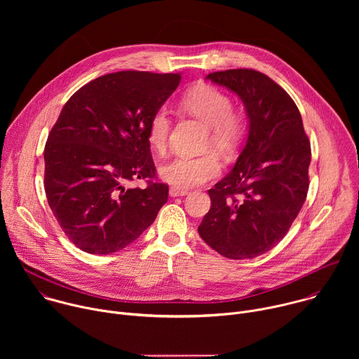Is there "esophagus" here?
<instances>
[{
    "label": "esophagus",
    "mask_w": 359,
    "mask_h": 359,
    "mask_svg": "<svg viewBox=\"0 0 359 359\" xmlns=\"http://www.w3.org/2000/svg\"><path fill=\"white\" fill-rule=\"evenodd\" d=\"M187 193H189V190H186V189H180V187H176V186H172V187L169 189V194H170L172 197L186 196Z\"/></svg>",
    "instance_id": "obj_1"
}]
</instances>
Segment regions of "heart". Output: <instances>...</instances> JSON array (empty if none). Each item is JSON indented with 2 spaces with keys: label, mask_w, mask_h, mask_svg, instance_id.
Instances as JSON below:
<instances>
[{
  "label": "heart",
  "mask_w": 359,
  "mask_h": 359,
  "mask_svg": "<svg viewBox=\"0 0 359 359\" xmlns=\"http://www.w3.org/2000/svg\"><path fill=\"white\" fill-rule=\"evenodd\" d=\"M231 97L213 85H198L182 99V108L191 116L208 125L206 147H213L229 158L240 147L245 137L247 122L244 116L231 109ZM172 121L165 108L158 109L149 119L147 140L156 151H165L169 140ZM222 163L213 151L200 156L179 155L161 168V176L180 189L200 186L216 179Z\"/></svg>",
  "instance_id": "b5f03b06"
}]
</instances>
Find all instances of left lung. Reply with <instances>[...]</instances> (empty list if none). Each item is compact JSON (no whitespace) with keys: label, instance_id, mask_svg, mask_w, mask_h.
<instances>
[{"label":"left lung","instance_id":"obj_1","mask_svg":"<svg viewBox=\"0 0 359 359\" xmlns=\"http://www.w3.org/2000/svg\"><path fill=\"white\" fill-rule=\"evenodd\" d=\"M206 79L240 96L248 135L236 166L209 190L212 208L198 234L223 257L254 259L278 244L299 213L311 144L294 100L267 75L240 68Z\"/></svg>","mask_w":359,"mask_h":359}]
</instances>
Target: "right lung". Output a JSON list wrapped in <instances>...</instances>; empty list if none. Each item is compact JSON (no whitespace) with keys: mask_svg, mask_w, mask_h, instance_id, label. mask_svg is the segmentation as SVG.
Masks as SVG:
<instances>
[{"mask_svg":"<svg viewBox=\"0 0 359 359\" xmlns=\"http://www.w3.org/2000/svg\"><path fill=\"white\" fill-rule=\"evenodd\" d=\"M180 79V74L114 72L83 85L62 108L43 150V184L61 229L82 251L128 247L168 201L169 186L155 182L147 125ZM137 178L148 186L129 188Z\"/></svg>","mask_w":359,"mask_h":359,"instance_id":"add662e5","label":"right lung"}]
</instances>
